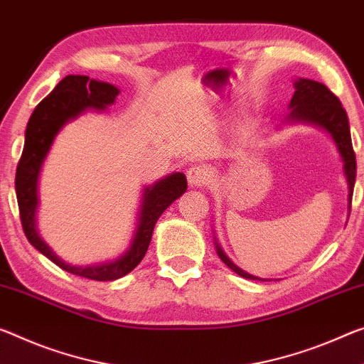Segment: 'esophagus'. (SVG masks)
Listing matches in <instances>:
<instances>
[{
	"label": "esophagus",
	"instance_id": "1",
	"mask_svg": "<svg viewBox=\"0 0 364 364\" xmlns=\"http://www.w3.org/2000/svg\"><path fill=\"white\" fill-rule=\"evenodd\" d=\"M186 178H188V183L189 186L193 188H200L204 186L209 180V170H207V166L204 165H193L191 168L186 171Z\"/></svg>",
	"mask_w": 364,
	"mask_h": 364
}]
</instances>
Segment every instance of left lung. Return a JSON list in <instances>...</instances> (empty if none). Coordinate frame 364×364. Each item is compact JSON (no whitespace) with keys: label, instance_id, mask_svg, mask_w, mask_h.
I'll return each instance as SVG.
<instances>
[{"label":"left lung","instance_id":"1","mask_svg":"<svg viewBox=\"0 0 364 364\" xmlns=\"http://www.w3.org/2000/svg\"><path fill=\"white\" fill-rule=\"evenodd\" d=\"M295 94H293L290 100V114L287 119L290 123H309L314 126H319L328 134L332 136L333 142L338 149L340 157L343 161V171L347 176L348 183V209L351 207V196H353L355 188V178H356V157L353 152V146H351V136H350V124L348 117L342 103L336 95L328 90L324 84L316 82L311 79L299 77L295 80ZM217 255L222 261L228 265L230 269L243 279L251 280H264L255 277L251 274L241 270L238 265H235L230 257L222 251L215 241Z\"/></svg>","mask_w":364,"mask_h":364}]
</instances>
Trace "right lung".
Listing matches in <instances>:
<instances>
[{
    "label": "right lung",
    "instance_id": "right-lung-1",
    "mask_svg": "<svg viewBox=\"0 0 364 364\" xmlns=\"http://www.w3.org/2000/svg\"><path fill=\"white\" fill-rule=\"evenodd\" d=\"M118 94V87L102 82V80L90 79L89 76L69 74L61 79L56 87L33 109L26 128L24 151L16 170L17 204H19L22 228H24L28 243L66 272L99 282L117 280L119 277H124L142 261L151 245L152 232L159 217L188 188L186 176L183 173H171L155 181L152 186H146L142 193L134 238L128 251L114 261L97 265H71L61 261L51 251V247L40 238L36 218L38 207V176L56 134L68 121L76 119L87 109L102 112L108 105H113Z\"/></svg>",
    "mask_w": 364,
    "mask_h": 364
}]
</instances>
